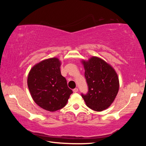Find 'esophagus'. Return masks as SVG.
I'll return each mask as SVG.
<instances>
[{"mask_svg":"<svg viewBox=\"0 0 146 146\" xmlns=\"http://www.w3.org/2000/svg\"><path fill=\"white\" fill-rule=\"evenodd\" d=\"M73 91L74 93H76V92H78V89H77V88H75V89H73Z\"/></svg>","mask_w":146,"mask_h":146,"instance_id":"esophagus-1","label":"esophagus"}]
</instances>
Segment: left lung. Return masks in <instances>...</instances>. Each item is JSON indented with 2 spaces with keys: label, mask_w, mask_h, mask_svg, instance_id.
<instances>
[{
  "label": "left lung",
  "mask_w": 146,
  "mask_h": 146,
  "mask_svg": "<svg viewBox=\"0 0 146 146\" xmlns=\"http://www.w3.org/2000/svg\"><path fill=\"white\" fill-rule=\"evenodd\" d=\"M81 62L89 88L88 94H82L86 106L96 111L106 110L115 100L119 90L117 72L110 64L98 56H93Z\"/></svg>",
  "instance_id": "1"
}]
</instances>
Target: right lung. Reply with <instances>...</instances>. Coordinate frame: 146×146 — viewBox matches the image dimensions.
I'll return each instance as SVG.
<instances>
[{"instance_id": "obj_1", "label": "right lung", "mask_w": 146, "mask_h": 146, "mask_svg": "<svg viewBox=\"0 0 146 146\" xmlns=\"http://www.w3.org/2000/svg\"><path fill=\"white\" fill-rule=\"evenodd\" d=\"M61 61L53 57L36 64L29 71L27 83L31 97L44 110L54 112L67 104L72 90L61 75Z\"/></svg>"}]
</instances>
